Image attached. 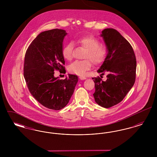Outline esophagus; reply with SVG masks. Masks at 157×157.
<instances>
[{
	"label": "esophagus",
	"instance_id": "obj_1",
	"mask_svg": "<svg viewBox=\"0 0 157 157\" xmlns=\"http://www.w3.org/2000/svg\"><path fill=\"white\" fill-rule=\"evenodd\" d=\"M79 78L81 79H86V77H85V76H79Z\"/></svg>",
	"mask_w": 157,
	"mask_h": 157
}]
</instances>
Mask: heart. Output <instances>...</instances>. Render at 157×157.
I'll return each mask as SVG.
<instances>
[{
	"label": "heart",
	"mask_w": 157,
	"mask_h": 157,
	"mask_svg": "<svg viewBox=\"0 0 157 157\" xmlns=\"http://www.w3.org/2000/svg\"><path fill=\"white\" fill-rule=\"evenodd\" d=\"M77 42L81 47L86 49L83 56V59H86L72 62L69 65L68 71L71 73L82 76L92 67L91 61L96 65L103 62L106 56L107 50L104 45L101 44L100 40L93 36L80 37L77 40ZM74 46L72 41L64 45L62 53L65 59L71 60L73 59Z\"/></svg>",
	"instance_id": "b5f03b06"
}]
</instances>
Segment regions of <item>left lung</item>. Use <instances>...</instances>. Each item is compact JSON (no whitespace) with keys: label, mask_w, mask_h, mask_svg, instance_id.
<instances>
[{"label":"left lung","mask_w":157,"mask_h":157,"mask_svg":"<svg viewBox=\"0 0 157 157\" xmlns=\"http://www.w3.org/2000/svg\"><path fill=\"white\" fill-rule=\"evenodd\" d=\"M108 53L98 73L107 74L103 81L99 76L92 78L95 102L108 108L121 102L134 84L136 60L133 48L127 39L115 29L108 28L102 32Z\"/></svg>","instance_id":"8db88e82"}]
</instances>
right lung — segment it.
Returning a JSON list of instances; mask_svg holds the SVG:
<instances>
[{
  "mask_svg": "<svg viewBox=\"0 0 157 157\" xmlns=\"http://www.w3.org/2000/svg\"><path fill=\"white\" fill-rule=\"evenodd\" d=\"M65 30H46L39 34L25 53L23 76L32 95L46 108L60 110L72 97L78 76L69 74L64 79L54 77V71L65 72L62 42Z\"/></svg>",
  "mask_w": 157,
  "mask_h": 157,
  "instance_id": "obj_1",
  "label": "right lung"
}]
</instances>
